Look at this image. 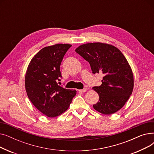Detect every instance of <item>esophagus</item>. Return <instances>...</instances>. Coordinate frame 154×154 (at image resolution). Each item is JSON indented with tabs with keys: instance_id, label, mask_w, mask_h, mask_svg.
Returning a JSON list of instances; mask_svg holds the SVG:
<instances>
[{
	"instance_id": "34e87169",
	"label": "esophagus",
	"mask_w": 154,
	"mask_h": 154,
	"mask_svg": "<svg viewBox=\"0 0 154 154\" xmlns=\"http://www.w3.org/2000/svg\"><path fill=\"white\" fill-rule=\"evenodd\" d=\"M86 91H87V88H83V89L79 90V92H85Z\"/></svg>"
}]
</instances>
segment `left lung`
I'll use <instances>...</instances> for the list:
<instances>
[{
	"label": "left lung",
	"instance_id": "8db88e82",
	"mask_svg": "<svg viewBox=\"0 0 154 154\" xmlns=\"http://www.w3.org/2000/svg\"><path fill=\"white\" fill-rule=\"evenodd\" d=\"M75 52L89 62L93 74H103L101 85L92 88L99 97L94 109L105 115L122 109L132 94L134 84L131 67L124 54L115 46L102 42L80 45Z\"/></svg>",
	"mask_w": 154,
	"mask_h": 154
}]
</instances>
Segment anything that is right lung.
<instances>
[{"label": "right lung", "mask_w": 154, "mask_h": 154, "mask_svg": "<svg viewBox=\"0 0 154 154\" xmlns=\"http://www.w3.org/2000/svg\"><path fill=\"white\" fill-rule=\"evenodd\" d=\"M72 46L57 44L42 48L31 59L25 77L27 96L34 106L48 117H57L66 112L75 90L58 85L62 77L60 66L64 55Z\"/></svg>", "instance_id": "add662e5"}]
</instances>
